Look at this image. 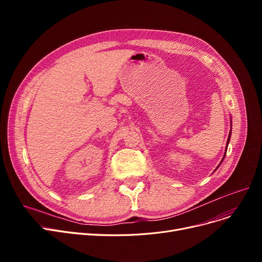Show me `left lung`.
<instances>
[{"instance_id": "1", "label": "left lung", "mask_w": 262, "mask_h": 262, "mask_svg": "<svg viewBox=\"0 0 262 262\" xmlns=\"http://www.w3.org/2000/svg\"><path fill=\"white\" fill-rule=\"evenodd\" d=\"M230 123H231V119H230ZM230 136H231V128H230V132H229V135H228V139H227V143H226V150H227V146H228V143H229V140H230ZM226 150H225V154H224V156H223L221 162H220V164L216 167V169H217L220 166H221V163L223 162V160H224V158H225V155H226ZM216 169H215V170H216Z\"/></svg>"}]
</instances>
